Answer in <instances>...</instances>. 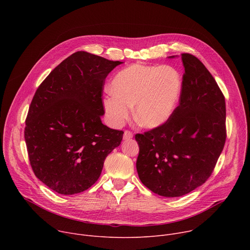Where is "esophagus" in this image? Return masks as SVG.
<instances>
[{"instance_id": "esophagus-1", "label": "esophagus", "mask_w": 250, "mask_h": 250, "mask_svg": "<svg viewBox=\"0 0 250 250\" xmlns=\"http://www.w3.org/2000/svg\"><path fill=\"white\" fill-rule=\"evenodd\" d=\"M132 136H133L132 131H130V130H125V133H124V139L127 140V139L132 138Z\"/></svg>"}]
</instances>
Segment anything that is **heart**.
<instances>
[{"label":"heart","mask_w":250,"mask_h":250,"mask_svg":"<svg viewBox=\"0 0 250 250\" xmlns=\"http://www.w3.org/2000/svg\"><path fill=\"white\" fill-rule=\"evenodd\" d=\"M183 88L179 71L168 65L131 64L115 76L104 106L114 125H122L134 106V120L145 127H157L174 113Z\"/></svg>","instance_id":"heart-1"}]
</instances>
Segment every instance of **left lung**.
<instances>
[{
    "instance_id": "obj_1",
    "label": "left lung",
    "mask_w": 250,
    "mask_h": 250,
    "mask_svg": "<svg viewBox=\"0 0 250 250\" xmlns=\"http://www.w3.org/2000/svg\"><path fill=\"white\" fill-rule=\"evenodd\" d=\"M181 59L185 72L179 105L162 125L135 134L139 179L164 197H180L203 185L227 139L223 92L196 56L182 53Z\"/></svg>"
}]
</instances>
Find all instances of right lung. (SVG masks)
<instances>
[{
	"label": "right lung",
	"mask_w": 250,
	"mask_h": 250,
	"mask_svg": "<svg viewBox=\"0 0 250 250\" xmlns=\"http://www.w3.org/2000/svg\"><path fill=\"white\" fill-rule=\"evenodd\" d=\"M121 61L77 51L56 66L35 92L24 139L34 175L61 195L96 183L124 131L104 125V80Z\"/></svg>",
	"instance_id": "right-lung-1"
}]
</instances>
